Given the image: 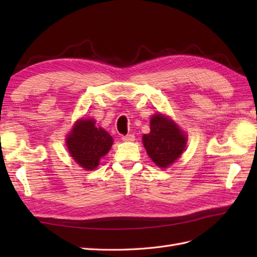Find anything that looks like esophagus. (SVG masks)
Listing matches in <instances>:
<instances>
[{
  "mask_svg": "<svg viewBox=\"0 0 257 257\" xmlns=\"http://www.w3.org/2000/svg\"><path fill=\"white\" fill-rule=\"evenodd\" d=\"M121 139L123 141H134L135 140V136L132 135V134H130V135H124V136H122Z\"/></svg>",
  "mask_w": 257,
  "mask_h": 257,
  "instance_id": "esophagus-1",
  "label": "esophagus"
}]
</instances>
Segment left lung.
Instances as JSON below:
<instances>
[{"instance_id": "8db88e82", "label": "left lung", "mask_w": 257, "mask_h": 257, "mask_svg": "<svg viewBox=\"0 0 257 257\" xmlns=\"http://www.w3.org/2000/svg\"><path fill=\"white\" fill-rule=\"evenodd\" d=\"M144 146L158 167L168 168L181 156L187 138L172 120L155 114L150 120V133L144 135Z\"/></svg>"}]
</instances>
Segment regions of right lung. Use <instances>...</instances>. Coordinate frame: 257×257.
<instances>
[{
	"label": "right lung",
	"instance_id": "1",
	"mask_svg": "<svg viewBox=\"0 0 257 257\" xmlns=\"http://www.w3.org/2000/svg\"><path fill=\"white\" fill-rule=\"evenodd\" d=\"M112 138L102 128H97L95 120L83 119L76 122L66 144L70 155L81 168L94 170L100 158L110 150Z\"/></svg>",
	"mask_w": 257,
	"mask_h": 257
}]
</instances>
